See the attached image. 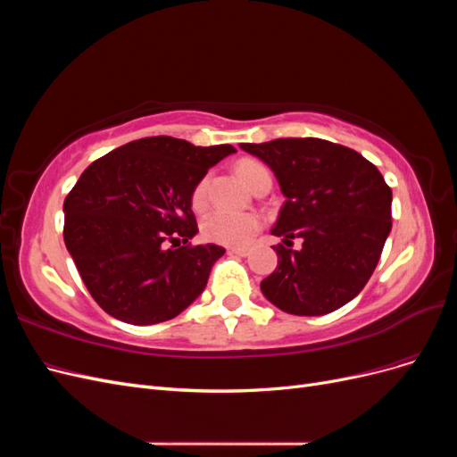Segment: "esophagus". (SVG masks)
<instances>
[{
  "mask_svg": "<svg viewBox=\"0 0 457 457\" xmlns=\"http://www.w3.org/2000/svg\"><path fill=\"white\" fill-rule=\"evenodd\" d=\"M227 252L234 255H247V247H227Z\"/></svg>",
  "mask_w": 457,
  "mask_h": 457,
  "instance_id": "1",
  "label": "esophagus"
}]
</instances>
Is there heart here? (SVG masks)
<instances>
[{
  "mask_svg": "<svg viewBox=\"0 0 457 457\" xmlns=\"http://www.w3.org/2000/svg\"><path fill=\"white\" fill-rule=\"evenodd\" d=\"M237 173L252 190L270 181V171L262 162L253 158H242L237 163ZM210 198V177H202L190 192V205L195 212H202ZM261 228V217L253 212H225L215 210L202 220V234L205 240L227 245H242L250 242Z\"/></svg>",
  "mask_w": 457,
  "mask_h": 457,
  "instance_id": "obj_1",
  "label": "heart"
}]
</instances>
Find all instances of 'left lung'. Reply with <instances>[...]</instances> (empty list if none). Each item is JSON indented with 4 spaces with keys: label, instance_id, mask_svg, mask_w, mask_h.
Returning <instances> with one entry per match:
<instances>
[{
    "label": "left lung",
    "instance_id": "8db88e82",
    "mask_svg": "<svg viewBox=\"0 0 457 457\" xmlns=\"http://www.w3.org/2000/svg\"><path fill=\"white\" fill-rule=\"evenodd\" d=\"M278 179L286 202L270 230L278 267L261 282L272 305L322 316L354 299L378 267L391 232L393 192L356 150L324 139L242 143ZM301 237V251L291 240Z\"/></svg>",
    "mask_w": 457,
    "mask_h": 457
}]
</instances>
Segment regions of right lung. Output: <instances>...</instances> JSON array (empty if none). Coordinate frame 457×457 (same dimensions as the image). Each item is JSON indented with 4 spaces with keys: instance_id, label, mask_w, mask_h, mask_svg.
Wrapping results in <instances>:
<instances>
[{
    "instance_id": "obj_1",
    "label": "right lung",
    "mask_w": 457,
    "mask_h": 457,
    "mask_svg": "<svg viewBox=\"0 0 457 457\" xmlns=\"http://www.w3.org/2000/svg\"><path fill=\"white\" fill-rule=\"evenodd\" d=\"M234 146L131 141L81 173L64 200V244L87 292L121 322L171 320L210 278L220 245H192L190 192Z\"/></svg>"
}]
</instances>
